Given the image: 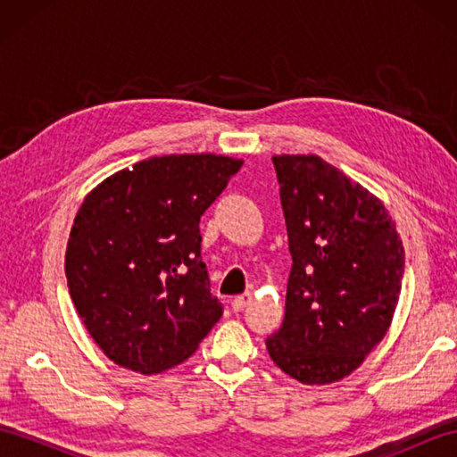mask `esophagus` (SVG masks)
<instances>
[{
  "label": "esophagus",
  "mask_w": 457,
  "mask_h": 457,
  "mask_svg": "<svg viewBox=\"0 0 457 457\" xmlns=\"http://www.w3.org/2000/svg\"><path fill=\"white\" fill-rule=\"evenodd\" d=\"M251 300H253V295H251V293L239 295V296L231 300V308H234V312H241V310H244L251 303Z\"/></svg>",
  "instance_id": "34e87169"
}]
</instances>
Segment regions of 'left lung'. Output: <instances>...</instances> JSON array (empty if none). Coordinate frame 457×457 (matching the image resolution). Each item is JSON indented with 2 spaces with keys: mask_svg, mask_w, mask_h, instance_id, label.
Returning <instances> with one entry per match:
<instances>
[{
  "mask_svg": "<svg viewBox=\"0 0 457 457\" xmlns=\"http://www.w3.org/2000/svg\"><path fill=\"white\" fill-rule=\"evenodd\" d=\"M288 249L287 312L269 355L306 385L339 381L385 337L404 249L377 196L316 154L273 157Z\"/></svg>",
  "mask_w": 457,
  "mask_h": 457,
  "instance_id": "1",
  "label": "left lung"
}]
</instances>
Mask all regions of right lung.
<instances>
[{
  "mask_svg": "<svg viewBox=\"0 0 457 457\" xmlns=\"http://www.w3.org/2000/svg\"><path fill=\"white\" fill-rule=\"evenodd\" d=\"M244 161L164 154L98 184L76 213L66 280L113 363L161 373L196 352L223 314L202 261L200 216Z\"/></svg>",
  "mask_w": 457,
  "mask_h": 457,
  "instance_id": "right-lung-1",
  "label": "right lung"
}]
</instances>
